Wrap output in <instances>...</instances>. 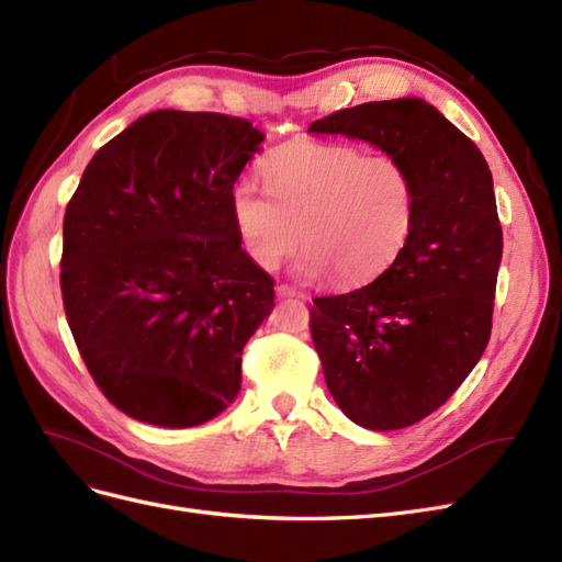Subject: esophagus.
I'll return each instance as SVG.
<instances>
[{
  "label": "esophagus",
  "mask_w": 562,
  "mask_h": 562,
  "mask_svg": "<svg viewBox=\"0 0 562 562\" xmlns=\"http://www.w3.org/2000/svg\"><path fill=\"white\" fill-rule=\"evenodd\" d=\"M277 293H279V297H297V300H307V293L295 291L293 285H285V283L277 288Z\"/></svg>",
  "instance_id": "1"
}]
</instances>
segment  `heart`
<instances>
[{
    "label": "heart",
    "instance_id": "heart-1",
    "mask_svg": "<svg viewBox=\"0 0 562 562\" xmlns=\"http://www.w3.org/2000/svg\"><path fill=\"white\" fill-rule=\"evenodd\" d=\"M258 173L267 194L236 182L229 213L248 260L265 271L302 239L304 277L361 285L384 274L415 232L419 190L398 157L300 138L271 149Z\"/></svg>",
    "mask_w": 562,
    "mask_h": 562
}]
</instances>
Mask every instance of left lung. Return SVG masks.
<instances>
[{
    "instance_id": "1",
    "label": "left lung",
    "mask_w": 562,
    "mask_h": 562,
    "mask_svg": "<svg viewBox=\"0 0 562 562\" xmlns=\"http://www.w3.org/2000/svg\"><path fill=\"white\" fill-rule=\"evenodd\" d=\"M411 168L417 225L375 281L316 297L314 347L335 403L372 431L403 429L443 405L481 361L492 330L502 225L481 149L419 98L380 100L318 119Z\"/></svg>"
}]
</instances>
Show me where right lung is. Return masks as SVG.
I'll return each mask as SVG.
<instances>
[{"instance_id":"right-lung-1","label":"right lung","mask_w":562,"mask_h":562,"mask_svg":"<svg viewBox=\"0 0 562 562\" xmlns=\"http://www.w3.org/2000/svg\"><path fill=\"white\" fill-rule=\"evenodd\" d=\"M265 135L248 119L157 110L95 151L65 209L60 291L93 382L166 429L220 415L274 279L241 250L229 192Z\"/></svg>"}]
</instances>
